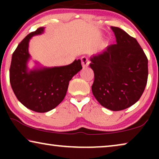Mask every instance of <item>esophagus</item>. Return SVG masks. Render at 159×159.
I'll return each mask as SVG.
<instances>
[{
	"label": "esophagus",
	"mask_w": 159,
	"mask_h": 159,
	"mask_svg": "<svg viewBox=\"0 0 159 159\" xmlns=\"http://www.w3.org/2000/svg\"><path fill=\"white\" fill-rule=\"evenodd\" d=\"M81 61H82V66H83V68H85V67L88 66L90 61H89V59L88 57H86V56H83V57H82Z\"/></svg>",
	"instance_id": "1"
}]
</instances>
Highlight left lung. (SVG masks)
<instances>
[{
  "label": "left lung",
  "mask_w": 159,
  "mask_h": 159,
  "mask_svg": "<svg viewBox=\"0 0 159 159\" xmlns=\"http://www.w3.org/2000/svg\"><path fill=\"white\" fill-rule=\"evenodd\" d=\"M116 43L90 58L94 71L93 94L101 106L121 111L140 98L148 75V58L135 38L111 27Z\"/></svg>",
  "instance_id": "obj_1"
}]
</instances>
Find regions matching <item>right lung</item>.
I'll use <instances>...</instances> for the list:
<instances>
[{
  "label": "right lung",
  "mask_w": 159,
  "mask_h": 159,
  "mask_svg": "<svg viewBox=\"0 0 159 159\" xmlns=\"http://www.w3.org/2000/svg\"><path fill=\"white\" fill-rule=\"evenodd\" d=\"M43 31L44 27L38 28L21 41L13 53L9 70L10 83L17 99L25 107L39 113L53 109L64 100L69 82L82 69L78 59L67 66L28 70L29 41Z\"/></svg>",
  "instance_id": "right-lung-1"
}]
</instances>
